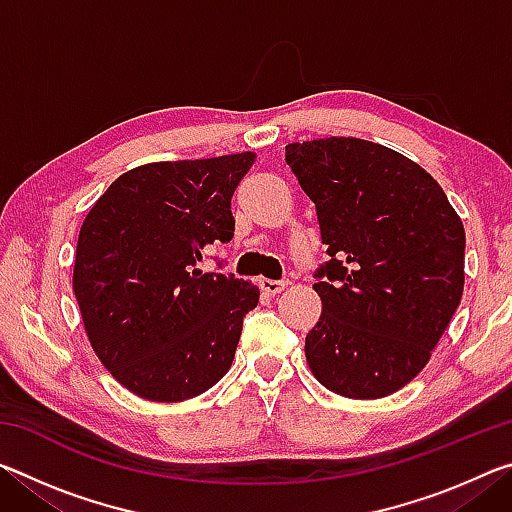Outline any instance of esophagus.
<instances>
[{
    "mask_svg": "<svg viewBox=\"0 0 512 512\" xmlns=\"http://www.w3.org/2000/svg\"><path fill=\"white\" fill-rule=\"evenodd\" d=\"M287 282H277V280H259V289H262L266 296H277V293L284 291Z\"/></svg>",
    "mask_w": 512,
    "mask_h": 512,
    "instance_id": "1",
    "label": "esophagus"
}]
</instances>
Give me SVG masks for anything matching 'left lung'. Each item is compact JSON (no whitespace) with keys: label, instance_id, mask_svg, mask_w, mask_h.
<instances>
[{"label":"left lung","instance_id":"8db88e82","mask_svg":"<svg viewBox=\"0 0 512 512\" xmlns=\"http://www.w3.org/2000/svg\"><path fill=\"white\" fill-rule=\"evenodd\" d=\"M287 164L329 255L314 273L323 311L305 339L309 368L350 400L400 391L461 305V216L420 164L359 137L293 142Z\"/></svg>","mask_w":512,"mask_h":512}]
</instances>
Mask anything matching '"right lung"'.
Returning a JSON list of instances; mask_svg holds the SVG:
<instances>
[{
	"mask_svg": "<svg viewBox=\"0 0 512 512\" xmlns=\"http://www.w3.org/2000/svg\"><path fill=\"white\" fill-rule=\"evenodd\" d=\"M253 162L244 151L142 164L85 216L74 296L92 350L137 397L183 402L232 366L259 289L198 264L207 246L235 237L230 201Z\"/></svg>",
	"mask_w": 512,
	"mask_h": 512,
	"instance_id": "right-lung-1",
	"label": "right lung"
}]
</instances>
